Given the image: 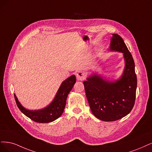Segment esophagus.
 <instances>
[{
  "label": "esophagus",
  "instance_id": "esophagus-1",
  "mask_svg": "<svg viewBox=\"0 0 152 152\" xmlns=\"http://www.w3.org/2000/svg\"><path fill=\"white\" fill-rule=\"evenodd\" d=\"M76 77H77V80L83 81L86 79V75L85 72H83L82 71H79L77 73Z\"/></svg>",
  "mask_w": 152,
  "mask_h": 152
}]
</instances>
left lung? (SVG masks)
Here are the masks:
<instances>
[{
	"mask_svg": "<svg viewBox=\"0 0 152 152\" xmlns=\"http://www.w3.org/2000/svg\"><path fill=\"white\" fill-rule=\"evenodd\" d=\"M110 50L123 53L126 62L121 78L115 81L105 80L94 75L83 82L87 100L94 115L102 121H115L133 109L137 86L134 62L123 39L112 34Z\"/></svg>",
	"mask_w": 152,
	"mask_h": 152,
	"instance_id": "obj_1",
	"label": "left lung"
}]
</instances>
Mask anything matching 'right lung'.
Here are the masks:
<instances>
[{
    "instance_id": "right-lung-1",
    "label": "right lung",
    "mask_w": 152,
    "mask_h": 152,
    "mask_svg": "<svg viewBox=\"0 0 152 152\" xmlns=\"http://www.w3.org/2000/svg\"><path fill=\"white\" fill-rule=\"evenodd\" d=\"M75 83L76 76L75 75L70 76L63 81L52 102L46 108L40 110L31 111L26 110L20 104L15 94L14 98L19 110L29 118L39 123L50 122L58 118L62 114L66 106L67 95Z\"/></svg>"
}]
</instances>
